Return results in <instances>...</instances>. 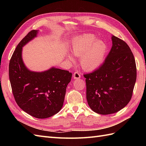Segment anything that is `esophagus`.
Masks as SVG:
<instances>
[{"label":"esophagus","mask_w":146,"mask_h":146,"mask_svg":"<svg viewBox=\"0 0 146 146\" xmlns=\"http://www.w3.org/2000/svg\"><path fill=\"white\" fill-rule=\"evenodd\" d=\"M73 77H74V78H75V79L80 78L81 77V73L78 71L75 72L73 75Z\"/></svg>","instance_id":"obj_1"}]
</instances>
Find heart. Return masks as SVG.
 Returning <instances> with one entry per match:
<instances>
[{
    "label": "heart",
    "mask_w": 146,
    "mask_h": 146,
    "mask_svg": "<svg viewBox=\"0 0 146 146\" xmlns=\"http://www.w3.org/2000/svg\"><path fill=\"white\" fill-rule=\"evenodd\" d=\"M72 54L80 57V64L85 70L98 68L103 63L108 51L105 41L98 39L92 34H85L75 38L71 43ZM69 60L74 61L73 56L68 54Z\"/></svg>",
    "instance_id": "b5f03b06"
}]
</instances>
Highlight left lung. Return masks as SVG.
<instances>
[{"mask_svg": "<svg viewBox=\"0 0 146 146\" xmlns=\"http://www.w3.org/2000/svg\"><path fill=\"white\" fill-rule=\"evenodd\" d=\"M111 40L104 63L84 75L88 104L92 111L104 115L115 113L129 104L136 80L135 60L129 46L114 35Z\"/></svg>", "mask_w": 146, "mask_h": 146, "instance_id": "1", "label": "left lung"}]
</instances>
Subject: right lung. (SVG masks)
Listing matches in <instances>:
<instances>
[{"label":"right lung","mask_w":146,"mask_h":146,"mask_svg":"<svg viewBox=\"0 0 146 146\" xmlns=\"http://www.w3.org/2000/svg\"><path fill=\"white\" fill-rule=\"evenodd\" d=\"M38 33L36 30L30 31L17 46L10 61L9 78L19 107L35 117L45 119L62 108L72 73L55 67L42 72L32 71L26 67L22 57L23 47Z\"/></svg>","instance_id":"add662e5"}]
</instances>
